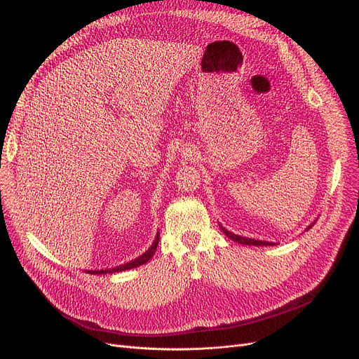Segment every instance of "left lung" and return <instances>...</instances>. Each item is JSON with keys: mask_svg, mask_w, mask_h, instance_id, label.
I'll use <instances>...</instances> for the list:
<instances>
[{"mask_svg": "<svg viewBox=\"0 0 359 359\" xmlns=\"http://www.w3.org/2000/svg\"><path fill=\"white\" fill-rule=\"evenodd\" d=\"M312 226H313V223H312L306 230H309ZM219 229L223 230V233H224L229 238H231L233 241H237V243H240V244H245V245H274V243H270V241H262V240H255V238H249V237L237 236V234L230 233L229 230H226L223 226H219Z\"/></svg>", "mask_w": 359, "mask_h": 359, "instance_id": "left-lung-1", "label": "left lung"}]
</instances>
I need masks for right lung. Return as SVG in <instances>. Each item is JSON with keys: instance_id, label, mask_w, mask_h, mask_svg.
<instances>
[{"instance_id": "right-lung-1", "label": "right lung", "mask_w": 359, "mask_h": 359, "mask_svg": "<svg viewBox=\"0 0 359 359\" xmlns=\"http://www.w3.org/2000/svg\"><path fill=\"white\" fill-rule=\"evenodd\" d=\"M158 243H159V233H156V237H155V240H154V243H152V245L149 247V249L142 255V256H140V257H136L135 260H130L129 263H125V264H121V266H118V267H114V269H104V270H89L88 273H90V274H106V273H118V271H123V270H129V269H135V267H137V266H142V264H145V263H148L149 262V259L154 256V253H155V250H156V245H158Z\"/></svg>"}]
</instances>
